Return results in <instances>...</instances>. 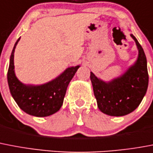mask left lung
Here are the masks:
<instances>
[{
  "label": "left lung",
  "instance_id": "obj_1",
  "mask_svg": "<svg viewBox=\"0 0 153 153\" xmlns=\"http://www.w3.org/2000/svg\"><path fill=\"white\" fill-rule=\"evenodd\" d=\"M138 49V57L134 65L123 76L104 82L91 72V84L99 109L111 116H124L140 105L147 91L149 73L147 60L143 48L134 37Z\"/></svg>",
  "mask_w": 153,
  "mask_h": 153
}]
</instances>
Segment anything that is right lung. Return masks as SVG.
I'll use <instances>...</instances> for the list:
<instances>
[{"label": "right lung", "instance_id": "obj_1", "mask_svg": "<svg viewBox=\"0 0 153 153\" xmlns=\"http://www.w3.org/2000/svg\"><path fill=\"white\" fill-rule=\"evenodd\" d=\"M15 43L8 67V84L11 95L19 108L28 114L36 117H46L58 111L62 106L67 87L80 65L69 67L54 80L41 85H26L19 81L15 75Z\"/></svg>", "mask_w": 153, "mask_h": 153}]
</instances>
